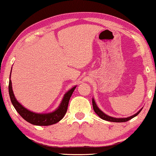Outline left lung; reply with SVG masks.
<instances>
[{"instance_id": "1", "label": "left lung", "mask_w": 156, "mask_h": 156, "mask_svg": "<svg viewBox=\"0 0 156 156\" xmlns=\"http://www.w3.org/2000/svg\"><path fill=\"white\" fill-rule=\"evenodd\" d=\"M92 104H93V108H94V112H96L99 116V118H101V119H103V120H105V121H110V122H126V121H128L129 120H131L133 118L135 117V116H136L138 115L139 113H140V112H141L142 109L141 110H140L139 111L136 112V114H134V115H133L132 116H130V117H128V118H120V119H118V118H113V117H111V116H109L108 115H106L105 113H104L102 110H99V108L97 107L96 102H95L94 99H92Z\"/></svg>"}]
</instances>
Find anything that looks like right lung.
Returning a JSON list of instances; mask_svg holds the SVG:
<instances>
[{
  "label": "right lung",
  "mask_w": 156,
  "mask_h": 156,
  "mask_svg": "<svg viewBox=\"0 0 156 156\" xmlns=\"http://www.w3.org/2000/svg\"><path fill=\"white\" fill-rule=\"evenodd\" d=\"M76 88V86H74L72 89L69 90L64 95L62 100L59 106L58 107L57 110H54L52 112H50V113H35V112H32L30 110H28L27 109L22 106L15 98L12 90V80H11V79L9 80V92L13 106L16 109L18 113L26 121L29 122L31 124L36 126H50L54 124V123H57L60 120L63 119V117L66 114L69 101H70V97L72 96L73 91H74Z\"/></svg>",
  "instance_id": "right-lung-1"
}]
</instances>
